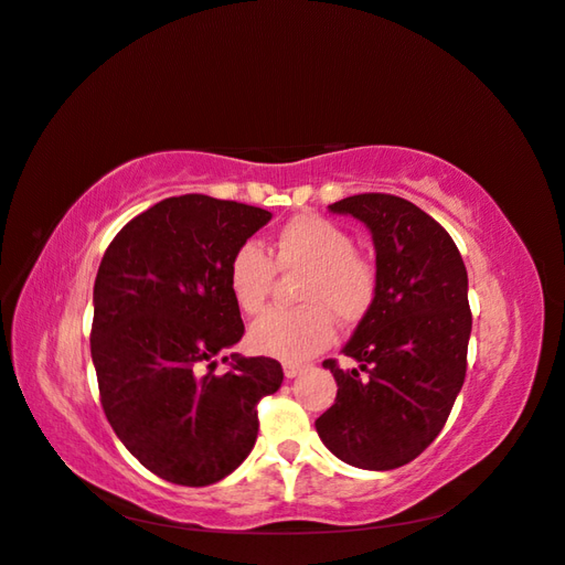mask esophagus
Returning <instances> with one entry per match:
<instances>
[{
  "label": "esophagus",
  "mask_w": 565,
  "mask_h": 565,
  "mask_svg": "<svg viewBox=\"0 0 565 565\" xmlns=\"http://www.w3.org/2000/svg\"><path fill=\"white\" fill-rule=\"evenodd\" d=\"M282 373H285V377H287V380H292V377H297L299 373H302V365H297V363H285V365H282Z\"/></svg>",
  "instance_id": "34e87169"
}]
</instances>
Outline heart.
Returning a JSON list of instances; mask_svg holds the SVG:
<instances>
[{
	"label": "heart",
	"instance_id": "1",
	"mask_svg": "<svg viewBox=\"0 0 565 565\" xmlns=\"http://www.w3.org/2000/svg\"><path fill=\"white\" fill-rule=\"evenodd\" d=\"M273 256L256 241L241 244L228 260V292L241 312L256 315L268 302L275 266L302 270L297 309H268L248 329L253 351L280 361H305L333 339V318L353 324L373 307L377 280L373 263L355 253L353 236L317 214L290 218L273 244Z\"/></svg>",
	"mask_w": 565,
	"mask_h": 565
}]
</instances>
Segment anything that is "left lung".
<instances>
[{"mask_svg":"<svg viewBox=\"0 0 565 565\" xmlns=\"http://www.w3.org/2000/svg\"><path fill=\"white\" fill-rule=\"evenodd\" d=\"M329 210L371 228L377 290L343 347L355 365L324 361L339 390L315 427L343 463L393 470L439 436L463 387L468 273L454 238L417 204L365 192Z\"/></svg>","mask_w":565,"mask_h":565,"instance_id":"1","label":"left lung"}]
</instances>
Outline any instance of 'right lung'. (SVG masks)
<instances>
[{"label": "right lung", "mask_w": 565, "mask_h": 565, "mask_svg": "<svg viewBox=\"0 0 565 565\" xmlns=\"http://www.w3.org/2000/svg\"><path fill=\"white\" fill-rule=\"evenodd\" d=\"M270 216L206 194L168 198L134 216L99 263L89 349L102 409L131 456L175 486H212L244 463L258 402L282 385L266 355L232 353V371L212 373L244 337L228 260Z\"/></svg>", "instance_id": "add662e5"}]
</instances>
